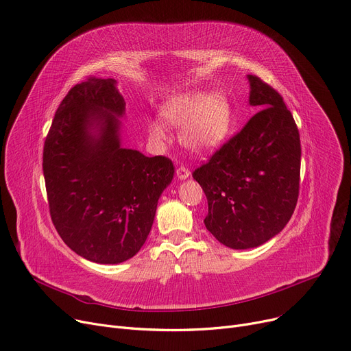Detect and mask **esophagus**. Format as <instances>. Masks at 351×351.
<instances>
[{
    "instance_id": "34e87169",
    "label": "esophagus",
    "mask_w": 351,
    "mask_h": 351,
    "mask_svg": "<svg viewBox=\"0 0 351 351\" xmlns=\"http://www.w3.org/2000/svg\"><path fill=\"white\" fill-rule=\"evenodd\" d=\"M189 175H191V172H189L188 167H185V166H179L178 169H176V176H178L179 179H182V180L188 179Z\"/></svg>"
}]
</instances>
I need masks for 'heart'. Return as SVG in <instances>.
Segmentation results:
<instances>
[{
  "label": "heart",
  "mask_w": 351,
  "mask_h": 351,
  "mask_svg": "<svg viewBox=\"0 0 351 351\" xmlns=\"http://www.w3.org/2000/svg\"><path fill=\"white\" fill-rule=\"evenodd\" d=\"M169 123L184 126L180 142L195 154H212L228 138L234 121L232 104L222 91H191L167 103L163 112ZM152 138L166 139V130L160 121L149 126Z\"/></svg>",
  "instance_id": "obj_1"
}]
</instances>
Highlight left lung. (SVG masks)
<instances>
[{
  "label": "left lung",
  "instance_id": "1",
  "mask_svg": "<svg viewBox=\"0 0 351 351\" xmlns=\"http://www.w3.org/2000/svg\"><path fill=\"white\" fill-rule=\"evenodd\" d=\"M250 104L260 110L193 171L206 195V230L225 247L247 250L280 234L298 199L301 143L276 88L248 74Z\"/></svg>",
  "mask_w": 351,
  "mask_h": 351
}]
</instances>
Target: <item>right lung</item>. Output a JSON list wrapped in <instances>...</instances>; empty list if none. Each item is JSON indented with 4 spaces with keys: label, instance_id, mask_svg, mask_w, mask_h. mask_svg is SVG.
<instances>
[{
    "label": "right lung",
    "instance_id": "obj_1",
    "mask_svg": "<svg viewBox=\"0 0 351 351\" xmlns=\"http://www.w3.org/2000/svg\"><path fill=\"white\" fill-rule=\"evenodd\" d=\"M125 99L113 79L88 77L60 103L44 142L51 221L75 254L119 264L139 252L175 167L120 146Z\"/></svg>",
    "mask_w": 351,
    "mask_h": 351
}]
</instances>
